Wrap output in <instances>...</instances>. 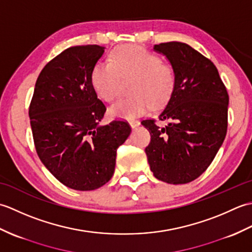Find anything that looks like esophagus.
I'll return each instance as SVG.
<instances>
[{
  "label": "esophagus",
  "mask_w": 252,
  "mask_h": 252,
  "mask_svg": "<svg viewBox=\"0 0 252 252\" xmlns=\"http://www.w3.org/2000/svg\"><path fill=\"white\" fill-rule=\"evenodd\" d=\"M129 123H130V126H131L132 129H135V127H137L138 126L141 125L140 121H137V120H131Z\"/></svg>",
  "instance_id": "1"
}]
</instances>
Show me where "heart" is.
<instances>
[{"label": "heart", "mask_w": 252, "mask_h": 252, "mask_svg": "<svg viewBox=\"0 0 252 252\" xmlns=\"http://www.w3.org/2000/svg\"><path fill=\"white\" fill-rule=\"evenodd\" d=\"M121 79H129L131 93L109 107L114 118L132 119L151 108L163 106L175 88V71L169 63L141 46L123 45L110 53L108 62L97 63L91 71V84L106 101L116 97Z\"/></svg>", "instance_id": "obj_1"}]
</instances>
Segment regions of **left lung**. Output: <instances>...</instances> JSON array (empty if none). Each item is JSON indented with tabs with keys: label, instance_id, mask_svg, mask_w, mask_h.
<instances>
[{
	"label": "left lung",
	"instance_id": "8db88e82",
	"mask_svg": "<svg viewBox=\"0 0 252 252\" xmlns=\"http://www.w3.org/2000/svg\"><path fill=\"white\" fill-rule=\"evenodd\" d=\"M175 71V88L159 120L142 125L151 133L145 148L155 178L169 184H186L200 176L215 159L227 131L228 94L219 71L191 46L182 42L154 45Z\"/></svg>",
	"mask_w": 252,
	"mask_h": 252
}]
</instances>
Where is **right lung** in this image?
<instances>
[{
	"label": "right lung",
	"mask_w": 252,
	"mask_h": 252,
	"mask_svg": "<svg viewBox=\"0 0 252 252\" xmlns=\"http://www.w3.org/2000/svg\"><path fill=\"white\" fill-rule=\"evenodd\" d=\"M105 47L72 46L37 77L29 107L37 156L69 189L93 190L115 172L117 149L129 137L126 121L101 126L106 107L91 84V71Z\"/></svg>",
	"instance_id": "right-lung-1"
}]
</instances>
